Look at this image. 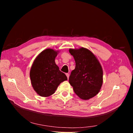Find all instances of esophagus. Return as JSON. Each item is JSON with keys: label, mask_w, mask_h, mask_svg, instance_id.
Segmentation results:
<instances>
[{"label": "esophagus", "mask_w": 133, "mask_h": 133, "mask_svg": "<svg viewBox=\"0 0 133 133\" xmlns=\"http://www.w3.org/2000/svg\"><path fill=\"white\" fill-rule=\"evenodd\" d=\"M66 76H67V78H68V79H69V74L66 73Z\"/></svg>", "instance_id": "esophagus-1"}]
</instances>
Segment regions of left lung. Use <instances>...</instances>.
<instances>
[{"label": "left lung", "instance_id": "8db88e82", "mask_svg": "<svg viewBox=\"0 0 133 133\" xmlns=\"http://www.w3.org/2000/svg\"><path fill=\"white\" fill-rule=\"evenodd\" d=\"M75 62L69 82L75 93L83 100H89L98 94L103 82V71L96 56L85 48L69 49Z\"/></svg>", "mask_w": 133, "mask_h": 133}]
</instances>
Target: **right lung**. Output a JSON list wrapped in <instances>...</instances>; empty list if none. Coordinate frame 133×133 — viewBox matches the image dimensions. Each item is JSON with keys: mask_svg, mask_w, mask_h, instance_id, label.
Instances as JSON below:
<instances>
[{"mask_svg": "<svg viewBox=\"0 0 133 133\" xmlns=\"http://www.w3.org/2000/svg\"><path fill=\"white\" fill-rule=\"evenodd\" d=\"M59 52L49 48L44 50L36 57L31 65V84L35 92L43 97L53 94L59 84L68 80L55 62Z\"/></svg>", "mask_w": 133, "mask_h": 133, "instance_id": "add662e5", "label": "right lung"}]
</instances>
